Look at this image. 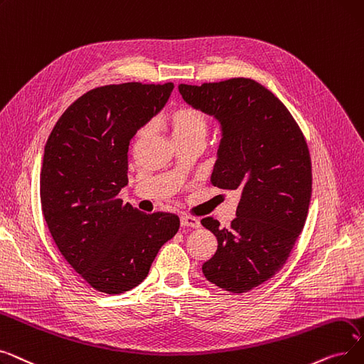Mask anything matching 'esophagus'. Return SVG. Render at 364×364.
<instances>
[{"instance_id":"1","label":"esophagus","mask_w":364,"mask_h":364,"mask_svg":"<svg viewBox=\"0 0 364 364\" xmlns=\"http://www.w3.org/2000/svg\"><path fill=\"white\" fill-rule=\"evenodd\" d=\"M181 227H183V228H200L201 223L194 216H182L181 218Z\"/></svg>"}]
</instances>
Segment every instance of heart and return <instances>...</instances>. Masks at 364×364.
<instances>
[{"instance_id":"obj_1","label":"heart","mask_w":364,"mask_h":364,"mask_svg":"<svg viewBox=\"0 0 364 364\" xmlns=\"http://www.w3.org/2000/svg\"><path fill=\"white\" fill-rule=\"evenodd\" d=\"M166 126L170 129L173 137L176 142L188 141V139H203L209 130V119L205 118L204 114L197 111L193 107L181 105L173 108L167 118ZM149 133V127L144 126L136 132V141L141 142Z\"/></svg>"}]
</instances>
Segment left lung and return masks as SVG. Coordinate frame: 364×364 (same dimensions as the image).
Returning a JSON list of instances; mask_svg holds the SVG:
<instances>
[{"label": "left lung", "mask_w": 364, "mask_h": 364, "mask_svg": "<svg viewBox=\"0 0 364 364\" xmlns=\"http://www.w3.org/2000/svg\"><path fill=\"white\" fill-rule=\"evenodd\" d=\"M179 92L222 126L212 183L241 193L230 228L201 219L218 238L203 274L223 290L246 293L283 268L304 228L313 189L308 145L284 103L250 78L181 84Z\"/></svg>", "instance_id": "8db88e82"}]
</instances>
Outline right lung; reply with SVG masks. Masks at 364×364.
<instances>
[{"instance_id": "add662e5", "label": "right lung", "mask_w": 364, "mask_h": 364, "mask_svg": "<svg viewBox=\"0 0 364 364\" xmlns=\"http://www.w3.org/2000/svg\"><path fill=\"white\" fill-rule=\"evenodd\" d=\"M173 82L109 84L84 93L60 115L44 146L41 209L59 252L97 291L141 284L179 218L146 215L118 198L129 182L130 139L157 114Z\"/></svg>"}]
</instances>
